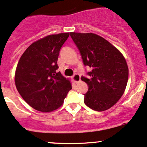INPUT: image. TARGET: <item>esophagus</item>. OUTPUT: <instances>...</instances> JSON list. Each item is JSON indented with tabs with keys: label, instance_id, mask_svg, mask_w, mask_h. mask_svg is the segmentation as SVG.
<instances>
[{
	"label": "esophagus",
	"instance_id": "1",
	"mask_svg": "<svg viewBox=\"0 0 147 147\" xmlns=\"http://www.w3.org/2000/svg\"><path fill=\"white\" fill-rule=\"evenodd\" d=\"M72 80H73L75 82H78L80 81V79H81V77H80V75H78V74H75V75L72 76Z\"/></svg>",
	"mask_w": 147,
	"mask_h": 147
}]
</instances>
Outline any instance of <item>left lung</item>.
Listing matches in <instances>:
<instances>
[{
    "label": "left lung",
    "instance_id": "left-lung-1",
    "mask_svg": "<svg viewBox=\"0 0 147 147\" xmlns=\"http://www.w3.org/2000/svg\"><path fill=\"white\" fill-rule=\"evenodd\" d=\"M78 48L84 65L92 69L88 77H82L88 86L84 103L95 111L112 107L125 91L128 67L125 58L115 47L94 33H70Z\"/></svg>",
    "mask_w": 147,
    "mask_h": 147
}]
</instances>
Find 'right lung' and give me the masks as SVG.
Masks as SVG:
<instances>
[{"instance_id": "right-lung-1", "label": "right lung", "mask_w": 147, "mask_h": 147, "mask_svg": "<svg viewBox=\"0 0 147 147\" xmlns=\"http://www.w3.org/2000/svg\"><path fill=\"white\" fill-rule=\"evenodd\" d=\"M69 33L50 35L35 42L19 59L15 85L30 107L42 112L54 111L63 103L72 89L67 79L57 72L58 58Z\"/></svg>"}]
</instances>
